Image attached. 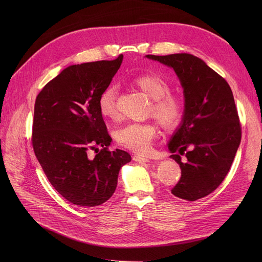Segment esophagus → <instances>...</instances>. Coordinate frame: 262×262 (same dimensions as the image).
I'll use <instances>...</instances> for the list:
<instances>
[{
	"label": "esophagus",
	"instance_id": "34e87169",
	"mask_svg": "<svg viewBox=\"0 0 262 262\" xmlns=\"http://www.w3.org/2000/svg\"><path fill=\"white\" fill-rule=\"evenodd\" d=\"M133 159L135 161H139V162H149V159L148 158H145V157H142L140 155H134L133 156Z\"/></svg>",
	"mask_w": 262,
	"mask_h": 262
}]
</instances>
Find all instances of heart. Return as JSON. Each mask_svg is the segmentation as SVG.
I'll return each instance as SVG.
<instances>
[{
    "label": "heart",
    "instance_id": "1",
    "mask_svg": "<svg viewBox=\"0 0 262 262\" xmlns=\"http://www.w3.org/2000/svg\"><path fill=\"white\" fill-rule=\"evenodd\" d=\"M133 84L150 99L147 115L152 116L164 129H173L180 125L185 114L183 100L169 93L168 81L155 74L137 76ZM117 87H105L98 98V107L102 117L117 119ZM157 135L156 126L152 123H128L115 132L117 142L135 153H146Z\"/></svg>",
    "mask_w": 262,
    "mask_h": 262
}]
</instances>
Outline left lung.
Returning a JSON list of instances; mask_svg holds the SVG:
<instances>
[{"label": "left lung", "mask_w": 262, "mask_h": 262, "mask_svg": "<svg viewBox=\"0 0 262 262\" xmlns=\"http://www.w3.org/2000/svg\"><path fill=\"white\" fill-rule=\"evenodd\" d=\"M146 57L172 67L185 93L183 123L168 145L182 170L172 194L191 202L205 198L224 181L241 141L232 91L221 75L191 54Z\"/></svg>", "instance_id": "1"}]
</instances>
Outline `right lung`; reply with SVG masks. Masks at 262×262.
I'll list each match as a JSON object with an SVG mask.
<instances>
[{"label": "right lung", "instance_id": "add662e5", "mask_svg": "<svg viewBox=\"0 0 262 262\" xmlns=\"http://www.w3.org/2000/svg\"><path fill=\"white\" fill-rule=\"evenodd\" d=\"M122 60L120 54L114 60L68 67L36 98L35 155L54 189L80 207L99 206L112 198L121 167L132 159L125 150L109 149L112 137L98 107L100 93ZM90 149L97 153L94 158L89 156Z\"/></svg>", "mask_w": 262, "mask_h": 262}]
</instances>
